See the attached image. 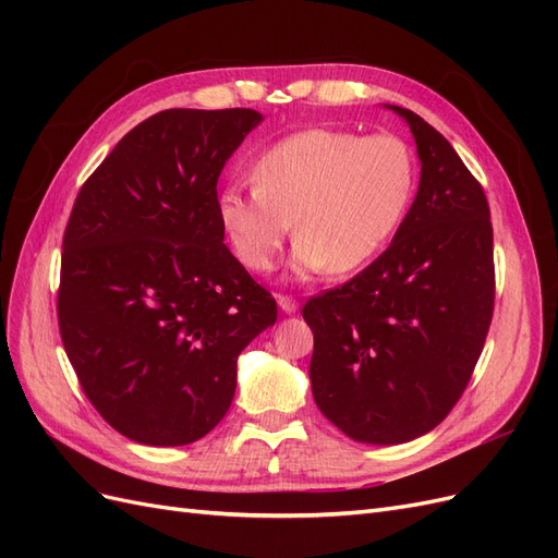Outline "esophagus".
<instances>
[{"mask_svg":"<svg viewBox=\"0 0 558 558\" xmlns=\"http://www.w3.org/2000/svg\"><path fill=\"white\" fill-rule=\"evenodd\" d=\"M277 302H279V307H281L286 314H293V312H298V307H300V302H298L293 295H286V293H277Z\"/></svg>","mask_w":558,"mask_h":558,"instance_id":"obj_1","label":"esophagus"}]
</instances>
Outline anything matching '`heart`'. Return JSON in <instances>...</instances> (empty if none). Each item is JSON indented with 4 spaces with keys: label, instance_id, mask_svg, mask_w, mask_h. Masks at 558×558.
I'll return each instance as SVG.
<instances>
[{
    "label": "heart",
    "instance_id": "heart-1",
    "mask_svg": "<svg viewBox=\"0 0 558 558\" xmlns=\"http://www.w3.org/2000/svg\"><path fill=\"white\" fill-rule=\"evenodd\" d=\"M253 185L218 195V223L251 272H272L295 218V267L356 272L386 248L416 191V156L398 134L310 128L267 146Z\"/></svg>",
    "mask_w": 558,
    "mask_h": 558
}]
</instances>
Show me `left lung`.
Listing matches in <instances>:
<instances>
[{"label":"left lung","instance_id":"8db88e82","mask_svg":"<svg viewBox=\"0 0 558 558\" xmlns=\"http://www.w3.org/2000/svg\"><path fill=\"white\" fill-rule=\"evenodd\" d=\"M421 181L396 238L337 289L310 298L318 410L359 442L400 445L461 400L494 318V228L482 183L410 109Z\"/></svg>","mask_w":558,"mask_h":558}]
</instances>
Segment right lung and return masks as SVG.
<instances>
[{
	"label": "right lung",
	"mask_w": 558,
	"mask_h": 558,
	"mask_svg": "<svg viewBox=\"0 0 558 558\" xmlns=\"http://www.w3.org/2000/svg\"><path fill=\"white\" fill-rule=\"evenodd\" d=\"M263 121L253 109H167L81 185L62 238L60 337L111 428L191 445L230 410L242 349L277 302L223 244L216 183Z\"/></svg>",
	"instance_id": "obj_1"
}]
</instances>
